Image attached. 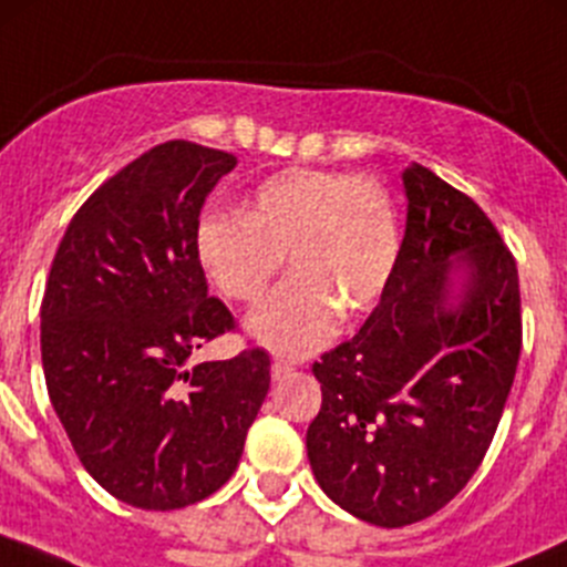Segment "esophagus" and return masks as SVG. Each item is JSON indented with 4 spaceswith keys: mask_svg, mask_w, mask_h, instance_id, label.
Masks as SVG:
<instances>
[{
    "mask_svg": "<svg viewBox=\"0 0 567 567\" xmlns=\"http://www.w3.org/2000/svg\"><path fill=\"white\" fill-rule=\"evenodd\" d=\"M290 373H293V364H290V362H282V359H277V362L271 364V379L274 381L285 379V375H290Z\"/></svg>",
    "mask_w": 567,
    "mask_h": 567,
    "instance_id": "esophagus-1",
    "label": "esophagus"
}]
</instances>
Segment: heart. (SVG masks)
<instances>
[{
	"label": "heart",
	"instance_id": "1",
	"mask_svg": "<svg viewBox=\"0 0 567 567\" xmlns=\"http://www.w3.org/2000/svg\"><path fill=\"white\" fill-rule=\"evenodd\" d=\"M194 249L210 282L236 301L260 299L288 257L290 277L244 320V334L299 359L334 334L340 312L362 316L381 299L398 260V225L379 183L288 169L251 192L244 216H199Z\"/></svg>",
	"mask_w": 567,
	"mask_h": 567
}]
</instances>
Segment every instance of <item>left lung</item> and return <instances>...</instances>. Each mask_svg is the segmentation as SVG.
Here are the masks:
<instances>
[{
  "label": "left lung",
  "mask_w": 567,
  "mask_h": 567,
  "mask_svg": "<svg viewBox=\"0 0 567 567\" xmlns=\"http://www.w3.org/2000/svg\"><path fill=\"white\" fill-rule=\"evenodd\" d=\"M405 236L373 316L312 364L307 458L334 505L375 527L442 511L494 439L522 353L516 260L477 203L403 169Z\"/></svg>",
  "instance_id": "obj_1"
}]
</instances>
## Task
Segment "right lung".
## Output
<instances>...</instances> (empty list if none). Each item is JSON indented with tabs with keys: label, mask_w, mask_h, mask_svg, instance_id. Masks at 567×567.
<instances>
[{
	"label": "right lung",
	"mask_w": 567,
	"mask_h": 567,
	"mask_svg": "<svg viewBox=\"0 0 567 567\" xmlns=\"http://www.w3.org/2000/svg\"><path fill=\"white\" fill-rule=\"evenodd\" d=\"M236 164L183 140L142 153L79 208L51 262L40 310L51 405L95 483L142 511L219 491L271 384L260 348L188 364L233 329L194 230Z\"/></svg>",
	"instance_id": "1"
}]
</instances>
